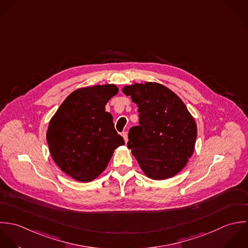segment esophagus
I'll list each match as a JSON object with an SVG mask.
<instances>
[{
    "label": "esophagus",
    "mask_w": 248,
    "mask_h": 248,
    "mask_svg": "<svg viewBox=\"0 0 248 248\" xmlns=\"http://www.w3.org/2000/svg\"><path fill=\"white\" fill-rule=\"evenodd\" d=\"M122 136H123V138H124V143L126 144L127 143V132H123L122 133Z\"/></svg>",
    "instance_id": "34e87169"
}]
</instances>
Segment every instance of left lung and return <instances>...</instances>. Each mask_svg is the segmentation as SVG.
I'll use <instances>...</instances> for the list:
<instances>
[{"label": "left lung", "mask_w": 248, "mask_h": 248, "mask_svg": "<svg viewBox=\"0 0 248 248\" xmlns=\"http://www.w3.org/2000/svg\"><path fill=\"white\" fill-rule=\"evenodd\" d=\"M122 90L139 112V125L129 129L127 148L150 179L173 177L193 156L198 134L194 117L182 99L163 84L146 81Z\"/></svg>", "instance_id": "left-lung-1"}]
</instances>
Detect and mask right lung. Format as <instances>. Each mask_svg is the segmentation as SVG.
Returning <instances> with one entry per match:
<instances>
[{
    "mask_svg": "<svg viewBox=\"0 0 248 248\" xmlns=\"http://www.w3.org/2000/svg\"><path fill=\"white\" fill-rule=\"evenodd\" d=\"M119 92L115 84L75 90L51 117L46 134L51 158L59 169L79 182H90L106 169L114 150L124 145L105 111Z\"/></svg>",
    "mask_w": 248,
    "mask_h": 248,
    "instance_id": "right-lung-1",
    "label": "right lung"
}]
</instances>
